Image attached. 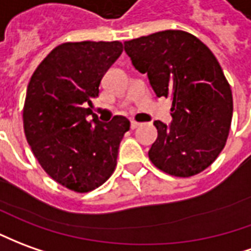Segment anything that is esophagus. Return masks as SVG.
<instances>
[{
	"instance_id": "obj_1",
	"label": "esophagus",
	"mask_w": 251,
	"mask_h": 251,
	"mask_svg": "<svg viewBox=\"0 0 251 251\" xmlns=\"http://www.w3.org/2000/svg\"><path fill=\"white\" fill-rule=\"evenodd\" d=\"M138 126H140V124H138V122H136V121H131L130 122L131 129H136V127H138Z\"/></svg>"
}]
</instances>
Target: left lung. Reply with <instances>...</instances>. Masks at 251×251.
I'll return each instance as SVG.
<instances>
[{
    "mask_svg": "<svg viewBox=\"0 0 251 251\" xmlns=\"http://www.w3.org/2000/svg\"><path fill=\"white\" fill-rule=\"evenodd\" d=\"M126 54L147 73L157 98H171L170 125L155 121L148 156L159 170L192 176L223 151L232 120V94L213 52L194 35L167 29L127 40Z\"/></svg>",
    "mask_w": 251,
    "mask_h": 251,
    "instance_id": "left-lung-1",
    "label": "left lung"
}]
</instances>
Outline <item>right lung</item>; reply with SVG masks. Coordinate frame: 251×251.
I'll return each mask as SVG.
<instances>
[{
  "instance_id": "add662e5",
  "label": "right lung",
  "mask_w": 251,
  "mask_h": 251,
  "mask_svg": "<svg viewBox=\"0 0 251 251\" xmlns=\"http://www.w3.org/2000/svg\"><path fill=\"white\" fill-rule=\"evenodd\" d=\"M122 51L117 40L62 43L40 62L28 84L23 111L28 144L47 174L77 193L91 192L111 176L130 127L122 115L106 124L87 107ZM91 113L94 120L88 123Z\"/></svg>"
}]
</instances>
